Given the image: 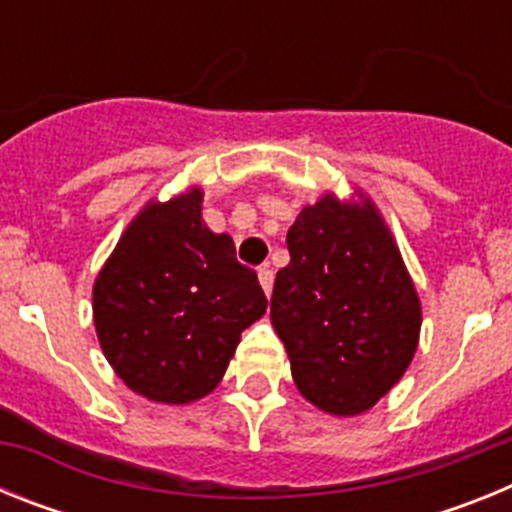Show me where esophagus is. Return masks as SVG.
<instances>
[{"label":"esophagus","mask_w":512,"mask_h":512,"mask_svg":"<svg viewBox=\"0 0 512 512\" xmlns=\"http://www.w3.org/2000/svg\"><path fill=\"white\" fill-rule=\"evenodd\" d=\"M259 282L261 287H264L266 297L271 295V287H274V271H271V266H261L259 269Z\"/></svg>","instance_id":"34e87169"}]
</instances>
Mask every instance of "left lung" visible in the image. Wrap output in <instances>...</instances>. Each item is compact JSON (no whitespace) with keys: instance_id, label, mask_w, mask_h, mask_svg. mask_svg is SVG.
I'll list each match as a JSON object with an SVG mask.
<instances>
[{"instance_id":"obj_1","label":"left lung","mask_w":512,"mask_h":512,"mask_svg":"<svg viewBox=\"0 0 512 512\" xmlns=\"http://www.w3.org/2000/svg\"><path fill=\"white\" fill-rule=\"evenodd\" d=\"M271 295L297 390L330 415H359L400 382L420 333V300L374 202L320 197L287 233Z\"/></svg>"}]
</instances>
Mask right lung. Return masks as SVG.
Returning <instances> with one entry per match:
<instances>
[{
  "label": "right lung",
  "mask_w": 512,
  "mask_h": 512,
  "mask_svg": "<svg viewBox=\"0 0 512 512\" xmlns=\"http://www.w3.org/2000/svg\"><path fill=\"white\" fill-rule=\"evenodd\" d=\"M99 346L130 390L187 405L215 390L241 333L266 312L233 238L202 223V189L148 202L94 282Z\"/></svg>",
  "instance_id": "add662e5"
}]
</instances>
